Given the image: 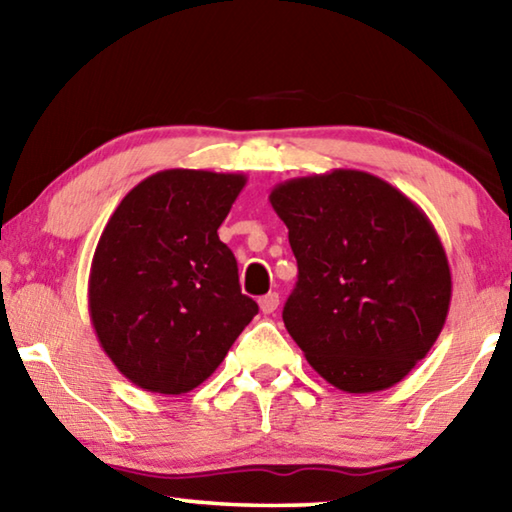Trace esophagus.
Masks as SVG:
<instances>
[{
  "label": "esophagus",
  "instance_id": "34e87169",
  "mask_svg": "<svg viewBox=\"0 0 512 512\" xmlns=\"http://www.w3.org/2000/svg\"><path fill=\"white\" fill-rule=\"evenodd\" d=\"M277 305H280V296H277V293H266V296L259 298V309H262V314H273Z\"/></svg>",
  "mask_w": 512,
  "mask_h": 512
}]
</instances>
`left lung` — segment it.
<instances>
[{"mask_svg":"<svg viewBox=\"0 0 512 512\" xmlns=\"http://www.w3.org/2000/svg\"><path fill=\"white\" fill-rule=\"evenodd\" d=\"M298 259L282 318L309 366L345 393L395 386L443 332L452 273L436 228L400 189L334 169L275 185Z\"/></svg>","mask_w":512,"mask_h":512,"instance_id":"1","label":"left lung"}]
</instances>
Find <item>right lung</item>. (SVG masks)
Segmentation results:
<instances>
[{
	"instance_id": "obj_1",
	"label": "right lung",
	"mask_w": 512,
	"mask_h": 512,
	"mask_svg": "<svg viewBox=\"0 0 512 512\" xmlns=\"http://www.w3.org/2000/svg\"><path fill=\"white\" fill-rule=\"evenodd\" d=\"M244 185V173L164 169L121 198L101 232L90 320L115 368L144 391H194L259 311L216 232Z\"/></svg>"
}]
</instances>
